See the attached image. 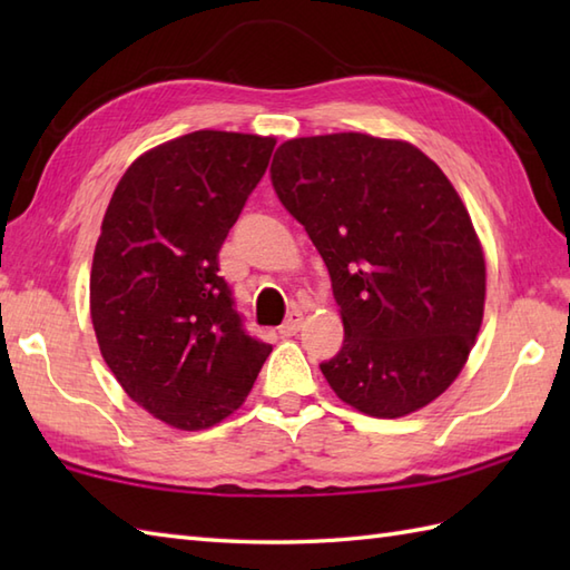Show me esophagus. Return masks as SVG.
Here are the masks:
<instances>
[{
    "label": "esophagus",
    "instance_id": "obj_1",
    "mask_svg": "<svg viewBox=\"0 0 570 570\" xmlns=\"http://www.w3.org/2000/svg\"><path fill=\"white\" fill-rule=\"evenodd\" d=\"M301 323H304V313L301 311H292L286 316V321L278 325V335H284V337H288V335H296L298 331H301Z\"/></svg>",
    "mask_w": 570,
    "mask_h": 570
}]
</instances>
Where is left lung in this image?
Masks as SVG:
<instances>
[{
    "label": "left lung",
    "mask_w": 570,
    "mask_h": 570,
    "mask_svg": "<svg viewBox=\"0 0 570 570\" xmlns=\"http://www.w3.org/2000/svg\"><path fill=\"white\" fill-rule=\"evenodd\" d=\"M272 186L328 266L345 341L321 362L362 414L399 419L443 394L475 345L485 257L426 154L357 131L288 139Z\"/></svg>",
    "instance_id": "obj_1"
}]
</instances>
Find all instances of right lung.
<instances>
[{
  "label": "right lung",
  "mask_w": 570,
  "mask_h": 570,
  "mask_svg": "<svg viewBox=\"0 0 570 570\" xmlns=\"http://www.w3.org/2000/svg\"><path fill=\"white\" fill-rule=\"evenodd\" d=\"M276 139L200 129L147 151L107 205L90 272L100 353L168 426L200 431L245 402L272 345L249 335L217 252Z\"/></svg>",
  "instance_id": "1"
}]
</instances>
